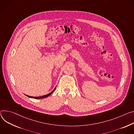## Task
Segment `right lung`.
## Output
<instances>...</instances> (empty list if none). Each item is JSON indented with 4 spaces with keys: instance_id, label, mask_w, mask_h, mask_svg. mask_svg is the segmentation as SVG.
<instances>
[{
    "instance_id": "1",
    "label": "right lung",
    "mask_w": 134,
    "mask_h": 134,
    "mask_svg": "<svg viewBox=\"0 0 134 134\" xmlns=\"http://www.w3.org/2000/svg\"><path fill=\"white\" fill-rule=\"evenodd\" d=\"M55 88H56V87H55V88L54 89V90L52 91V92H51L50 93H49V94H47V95H43V96H38V97H34V96H29V95H25L26 96H27V97H30V98H35V99H40V98H46V97H48L49 96H50L51 95H52V94H53V93L54 92V91H55Z\"/></svg>"
}]
</instances>
